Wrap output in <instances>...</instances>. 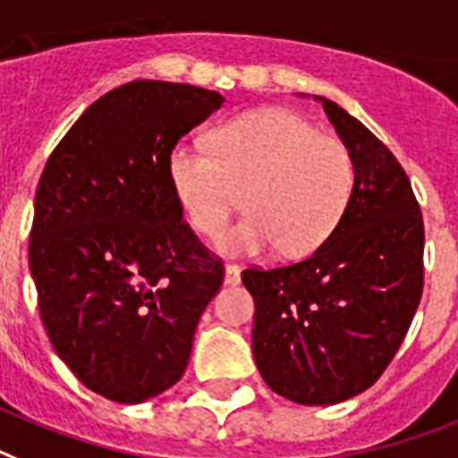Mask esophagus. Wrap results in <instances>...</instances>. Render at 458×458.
<instances>
[{"instance_id": "1", "label": "esophagus", "mask_w": 458, "mask_h": 458, "mask_svg": "<svg viewBox=\"0 0 458 458\" xmlns=\"http://www.w3.org/2000/svg\"><path fill=\"white\" fill-rule=\"evenodd\" d=\"M241 282V269L239 265H226L225 267V284L236 286Z\"/></svg>"}]
</instances>
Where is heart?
I'll return each instance as SVG.
<instances>
[{
    "mask_svg": "<svg viewBox=\"0 0 458 458\" xmlns=\"http://www.w3.org/2000/svg\"><path fill=\"white\" fill-rule=\"evenodd\" d=\"M210 148L176 143L166 176L191 226L205 236L225 226L236 200L246 215L217 248L258 255L279 243L286 255L310 253L335 232L353 189V159L335 136L318 133L289 109L246 112L222 123Z\"/></svg>",
    "mask_w": 458,
    "mask_h": 458,
    "instance_id": "b5f03b06",
    "label": "heart"
}]
</instances>
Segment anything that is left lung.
I'll use <instances>...</instances> for the list:
<instances>
[{"label": "left lung", "instance_id": "left-lung-1", "mask_svg": "<svg viewBox=\"0 0 458 458\" xmlns=\"http://www.w3.org/2000/svg\"><path fill=\"white\" fill-rule=\"evenodd\" d=\"M318 100L353 159L349 205L308 258L241 275L262 380L306 406L346 402L380 380L423 293V215L403 166L346 109Z\"/></svg>", "mask_w": 458, "mask_h": 458}]
</instances>
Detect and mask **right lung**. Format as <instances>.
<instances>
[{"label": "right lung", "mask_w": 458, "mask_h": 458, "mask_svg": "<svg viewBox=\"0 0 458 458\" xmlns=\"http://www.w3.org/2000/svg\"><path fill=\"white\" fill-rule=\"evenodd\" d=\"M222 102L189 83L133 81L85 109L42 169L28 243L42 325L105 399L140 403L176 385L225 282L166 176L169 150Z\"/></svg>", "instance_id": "add662e5"}]
</instances>
